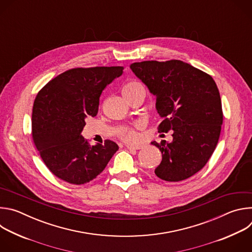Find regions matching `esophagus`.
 <instances>
[{
  "label": "esophagus",
  "instance_id": "obj_1",
  "mask_svg": "<svg viewBox=\"0 0 252 252\" xmlns=\"http://www.w3.org/2000/svg\"><path fill=\"white\" fill-rule=\"evenodd\" d=\"M126 147L129 150H139L142 148V145H130V143H127Z\"/></svg>",
  "mask_w": 252,
  "mask_h": 252
}]
</instances>
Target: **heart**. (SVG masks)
Returning a JSON list of instances; mask_svg holds the SVG:
<instances>
[{
    "mask_svg": "<svg viewBox=\"0 0 252 252\" xmlns=\"http://www.w3.org/2000/svg\"><path fill=\"white\" fill-rule=\"evenodd\" d=\"M138 91H145V88H143L142 85L137 82H129L124 86L122 92H123V95H124V94H132V93H135ZM121 135L125 139H127V140H131L136 137L135 131L131 128L124 129L123 131H121Z\"/></svg>",
    "mask_w": 252,
    "mask_h": 252,
    "instance_id": "1",
    "label": "heart"
}]
</instances>
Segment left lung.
Masks as SVG:
<instances>
[{
  "instance_id": "1",
  "label": "left lung",
  "mask_w": 252,
  "mask_h": 252,
  "mask_svg": "<svg viewBox=\"0 0 252 252\" xmlns=\"http://www.w3.org/2000/svg\"><path fill=\"white\" fill-rule=\"evenodd\" d=\"M129 67L156 96L162 119L158 130L173 131L171 142L152 141L162 156L155 173L166 182L192 176L206 164L220 138L223 116L217 84L178 60L133 63Z\"/></svg>"
}]
</instances>
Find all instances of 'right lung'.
<instances>
[{
	"label": "right lung",
	"mask_w": 252,
	"mask_h": 252,
	"mask_svg": "<svg viewBox=\"0 0 252 252\" xmlns=\"http://www.w3.org/2000/svg\"><path fill=\"white\" fill-rule=\"evenodd\" d=\"M123 66L73 68L50 81L32 106V134L48 168L59 178L84 185L95 178L119 150L115 141L90 146L82 135L86 119L95 117L105 87Z\"/></svg>",
	"instance_id": "1"
}]
</instances>
